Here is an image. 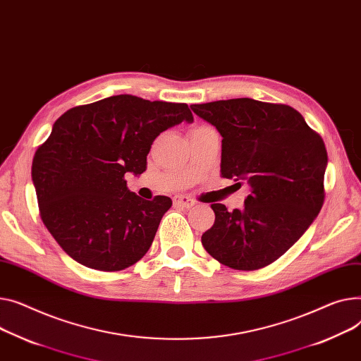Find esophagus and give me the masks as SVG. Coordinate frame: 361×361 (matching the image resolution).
I'll return each mask as SVG.
<instances>
[{
	"instance_id": "1",
	"label": "esophagus",
	"mask_w": 361,
	"mask_h": 361,
	"mask_svg": "<svg viewBox=\"0 0 361 361\" xmlns=\"http://www.w3.org/2000/svg\"><path fill=\"white\" fill-rule=\"evenodd\" d=\"M174 204L180 206V207H191V206L196 204V202L191 199V197H188V196L177 195V196H174Z\"/></svg>"
}]
</instances>
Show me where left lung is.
Returning <instances> with one entry per match:
<instances>
[{
  "label": "left lung",
  "mask_w": 361,
  "mask_h": 361,
  "mask_svg": "<svg viewBox=\"0 0 361 361\" xmlns=\"http://www.w3.org/2000/svg\"><path fill=\"white\" fill-rule=\"evenodd\" d=\"M191 110L222 136L221 177L251 187L243 209L212 204L214 224L202 244L231 269L266 267L298 243L324 204L325 143L290 106L231 99Z\"/></svg>",
  "instance_id": "obj_1"
}]
</instances>
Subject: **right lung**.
<instances>
[{"mask_svg":"<svg viewBox=\"0 0 361 361\" xmlns=\"http://www.w3.org/2000/svg\"><path fill=\"white\" fill-rule=\"evenodd\" d=\"M193 114L184 103L120 94L63 113L37 148L32 180L44 226L77 262L125 270L148 252L173 202L139 197L125 174L147 170L152 142Z\"/></svg>","mask_w":361,"mask_h":361,"instance_id":"1","label":"right lung"}]
</instances>
